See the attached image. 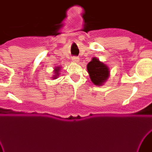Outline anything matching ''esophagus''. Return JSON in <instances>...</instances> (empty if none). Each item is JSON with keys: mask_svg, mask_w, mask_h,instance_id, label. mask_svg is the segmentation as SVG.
<instances>
[{"mask_svg": "<svg viewBox=\"0 0 152 152\" xmlns=\"http://www.w3.org/2000/svg\"><path fill=\"white\" fill-rule=\"evenodd\" d=\"M79 59L80 58L78 57H76V56H74V57L72 58V61L74 62H78L79 61Z\"/></svg>", "mask_w": 152, "mask_h": 152, "instance_id": "esophagus-1", "label": "esophagus"}]
</instances>
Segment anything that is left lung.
<instances>
[{"label":"left lung","mask_w":152,"mask_h":152,"mask_svg":"<svg viewBox=\"0 0 152 152\" xmlns=\"http://www.w3.org/2000/svg\"><path fill=\"white\" fill-rule=\"evenodd\" d=\"M90 79L96 86H101L106 81L109 76L108 66L94 58L87 66Z\"/></svg>","instance_id":"left-lung-1"}]
</instances>
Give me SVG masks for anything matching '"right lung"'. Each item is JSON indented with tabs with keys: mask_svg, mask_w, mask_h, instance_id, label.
<instances>
[{
	"mask_svg": "<svg viewBox=\"0 0 152 152\" xmlns=\"http://www.w3.org/2000/svg\"><path fill=\"white\" fill-rule=\"evenodd\" d=\"M59 71H60V69H59V67H57L55 69V74H56V76H53V78H57L56 77V76H58V75H59V74H58V72H59Z\"/></svg>",
	"mask_w": 152,
	"mask_h": 152,
	"instance_id": "obj_1",
	"label": "right lung"
}]
</instances>
